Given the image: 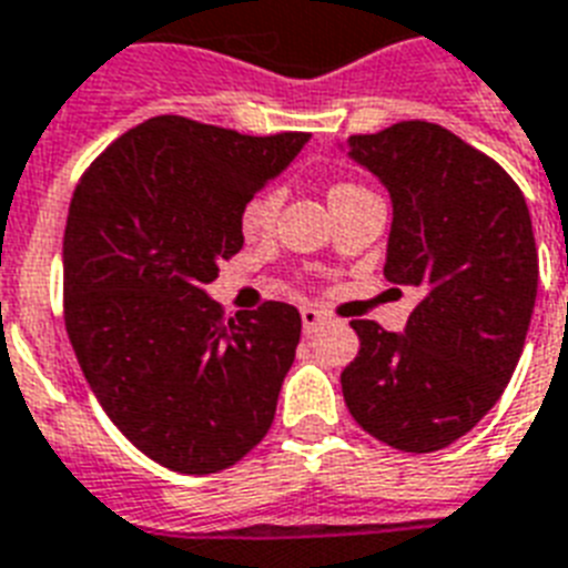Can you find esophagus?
I'll list each match as a JSON object with an SVG mask.
<instances>
[{
    "label": "esophagus",
    "mask_w": 568,
    "mask_h": 568,
    "mask_svg": "<svg viewBox=\"0 0 568 568\" xmlns=\"http://www.w3.org/2000/svg\"><path fill=\"white\" fill-rule=\"evenodd\" d=\"M301 321H303V333H306V336H312V333H318L321 324H324L327 318H324V312L312 310V306H303Z\"/></svg>",
    "instance_id": "1"
}]
</instances>
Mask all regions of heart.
Wrapping results in <instances>:
<instances>
[{
  "instance_id": "heart-1",
  "label": "heart",
  "mask_w": 568,
  "mask_h": 568,
  "mask_svg": "<svg viewBox=\"0 0 568 568\" xmlns=\"http://www.w3.org/2000/svg\"><path fill=\"white\" fill-rule=\"evenodd\" d=\"M336 191H354V189H351V185H338ZM336 191H333V194H336ZM276 205H280V191L276 189L265 191V194H258L256 200H253V203L244 209V217H241V221H244V230L247 232L267 230V226H271V221H274Z\"/></svg>"
}]
</instances>
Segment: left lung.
<instances>
[{
	"label": "left lung",
	"mask_w": 568,
	"mask_h": 568,
	"mask_svg": "<svg viewBox=\"0 0 568 568\" xmlns=\"http://www.w3.org/2000/svg\"><path fill=\"white\" fill-rule=\"evenodd\" d=\"M338 150L392 200L388 283L418 292L404 333L354 321L345 404L374 439L430 454L466 436L519 365L539 258L519 185L454 132L406 120Z\"/></svg>",
	"instance_id": "left-lung-1"
}]
</instances>
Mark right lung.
I'll return each mask as SVG.
<instances>
[{"mask_svg": "<svg viewBox=\"0 0 568 568\" xmlns=\"http://www.w3.org/2000/svg\"><path fill=\"white\" fill-rule=\"evenodd\" d=\"M306 141L164 114L120 135L75 185L67 336L105 415L164 468H230L274 422L301 312L271 301L223 321L205 285L244 247L250 200Z\"/></svg>", "mask_w": 568, "mask_h": 568, "instance_id": "right-lung-1", "label": "right lung"}]
</instances>
